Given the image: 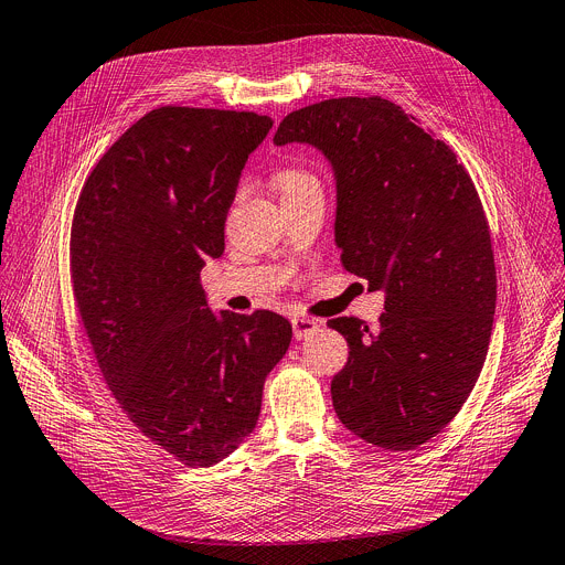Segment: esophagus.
<instances>
[{
	"mask_svg": "<svg viewBox=\"0 0 565 565\" xmlns=\"http://www.w3.org/2000/svg\"><path fill=\"white\" fill-rule=\"evenodd\" d=\"M323 323L319 319H310V317H294L291 319V328H294V337L296 339H306L310 334H315Z\"/></svg>",
	"mask_w": 565,
	"mask_h": 565,
	"instance_id": "34e87169",
	"label": "esophagus"
}]
</instances>
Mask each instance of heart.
<instances>
[{
  "label": "heart",
  "mask_w": 565,
  "mask_h": 565,
  "mask_svg": "<svg viewBox=\"0 0 565 565\" xmlns=\"http://www.w3.org/2000/svg\"><path fill=\"white\" fill-rule=\"evenodd\" d=\"M274 183H276V190L280 192V196H285V194H291V192H298V190H306V188L317 185V179L306 169L287 167V169H280L276 173Z\"/></svg>",
  "instance_id": "heart-1"
}]
</instances>
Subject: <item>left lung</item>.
Wrapping results in <instances>:
<instances>
[{
  "label": "left lung",
  "mask_w": 565,
  "mask_h": 565,
  "mask_svg": "<svg viewBox=\"0 0 565 565\" xmlns=\"http://www.w3.org/2000/svg\"><path fill=\"white\" fill-rule=\"evenodd\" d=\"M291 142L330 162L341 263L384 294L375 330L328 323L351 349L334 412L366 444L414 450L457 416L487 360L498 285L482 201L452 149L382 97L294 110L274 136Z\"/></svg>",
  "instance_id": "obj_1"
}]
</instances>
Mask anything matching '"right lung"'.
<instances>
[{
  "label": "right lung",
  "instance_id": "add662e5",
  "mask_svg": "<svg viewBox=\"0 0 565 565\" xmlns=\"http://www.w3.org/2000/svg\"><path fill=\"white\" fill-rule=\"evenodd\" d=\"M271 126L255 113L156 108L102 156L74 210V298L102 375L185 466L237 450L291 341L280 315H214L199 278L224 253L242 169Z\"/></svg>",
  "mask_w": 565,
  "mask_h": 565
}]
</instances>
